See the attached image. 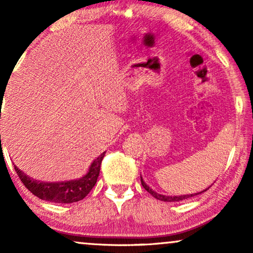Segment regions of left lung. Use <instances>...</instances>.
<instances>
[{
  "instance_id": "8db88e82",
  "label": "left lung",
  "mask_w": 253,
  "mask_h": 253,
  "mask_svg": "<svg viewBox=\"0 0 253 253\" xmlns=\"http://www.w3.org/2000/svg\"><path fill=\"white\" fill-rule=\"evenodd\" d=\"M140 182H141V185L144 186V189L146 190L147 192H150L151 195L154 197V198H157V199H159V200H161V202H167V203H176V202H181V200L189 199V198H191V197H195V196H197V195H200V193L205 192L206 190H209V188H207V189H205V190H203V191L197 192V193H190V195H181V196H166V195H161V193L155 192L153 189H151L150 186H148V185L146 184V183L144 182V179H143V177H141V176H140Z\"/></svg>"
}]
</instances>
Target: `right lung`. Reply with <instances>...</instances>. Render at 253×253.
<instances>
[{
	"label": "right lung",
	"mask_w": 253,
	"mask_h": 253,
	"mask_svg": "<svg viewBox=\"0 0 253 253\" xmlns=\"http://www.w3.org/2000/svg\"><path fill=\"white\" fill-rule=\"evenodd\" d=\"M105 153L106 152H103L92 162L87 172L83 177L64 182L38 181L27 176L25 172L17 168V166H13V167L23 184L38 198L50 203L71 204L84 199L95 185Z\"/></svg>",
	"instance_id": "add662e5"
}]
</instances>
